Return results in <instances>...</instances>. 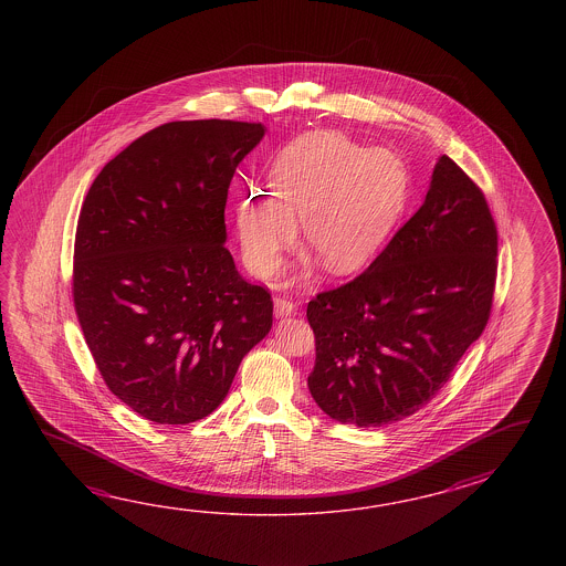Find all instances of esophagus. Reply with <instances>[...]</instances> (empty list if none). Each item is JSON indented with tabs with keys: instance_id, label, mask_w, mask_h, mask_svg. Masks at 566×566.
Segmentation results:
<instances>
[{
	"instance_id": "34e87169",
	"label": "esophagus",
	"mask_w": 566,
	"mask_h": 566,
	"mask_svg": "<svg viewBox=\"0 0 566 566\" xmlns=\"http://www.w3.org/2000/svg\"><path fill=\"white\" fill-rule=\"evenodd\" d=\"M295 312V303L287 297H275V317H287Z\"/></svg>"
}]
</instances>
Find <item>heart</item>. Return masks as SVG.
Returning a JSON list of instances; mask_svg holds the SVG:
<instances>
[{
  "label": "heart",
  "instance_id": "b5f03b06",
  "mask_svg": "<svg viewBox=\"0 0 566 566\" xmlns=\"http://www.w3.org/2000/svg\"><path fill=\"white\" fill-rule=\"evenodd\" d=\"M275 192L244 196L237 229L249 266L261 277L281 271L303 241L329 271L349 273L385 244L407 205L409 174L392 151L368 149L339 133L305 135L279 154Z\"/></svg>",
  "mask_w": 566,
  "mask_h": 566
}]
</instances>
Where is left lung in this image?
<instances>
[{"mask_svg":"<svg viewBox=\"0 0 566 566\" xmlns=\"http://www.w3.org/2000/svg\"><path fill=\"white\" fill-rule=\"evenodd\" d=\"M495 256L485 196L439 157L421 208L373 265L307 305L317 407L361 429L422 409L490 319Z\"/></svg>","mask_w":566,"mask_h":566,"instance_id":"8db88e82","label":"left lung"}]
</instances>
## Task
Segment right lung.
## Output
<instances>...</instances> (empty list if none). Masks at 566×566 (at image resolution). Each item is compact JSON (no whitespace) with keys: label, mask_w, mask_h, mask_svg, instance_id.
Masks as SVG:
<instances>
[{"label":"right lung","mask_w":566,"mask_h":566,"mask_svg":"<svg viewBox=\"0 0 566 566\" xmlns=\"http://www.w3.org/2000/svg\"><path fill=\"white\" fill-rule=\"evenodd\" d=\"M261 123L171 120L96 176L74 241L78 324L108 390L159 424L205 419L273 325L224 247L237 166Z\"/></svg>","instance_id":"add662e5"}]
</instances>
